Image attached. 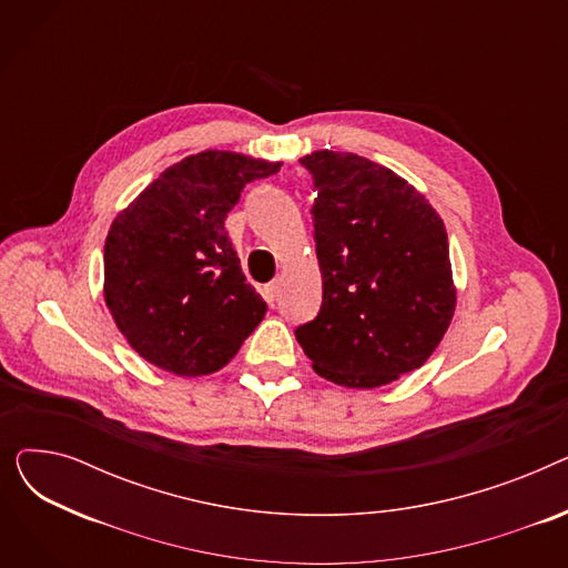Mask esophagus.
<instances>
[{
    "instance_id": "34e87169",
    "label": "esophagus",
    "mask_w": 568,
    "mask_h": 568,
    "mask_svg": "<svg viewBox=\"0 0 568 568\" xmlns=\"http://www.w3.org/2000/svg\"><path fill=\"white\" fill-rule=\"evenodd\" d=\"M278 292H281V285L278 283H268V285H264V290H262V294H264V300H266V304H276V300H278Z\"/></svg>"
}]
</instances>
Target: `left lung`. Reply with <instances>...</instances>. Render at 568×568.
Returning <instances> with one entry per match:
<instances>
[{
  "instance_id": "left-lung-1",
  "label": "left lung",
  "mask_w": 568,
  "mask_h": 568,
  "mask_svg": "<svg viewBox=\"0 0 568 568\" xmlns=\"http://www.w3.org/2000/svg\"><path fill=\"white\" fill-rule=\"evenodd\" d=\"M313 239L322 306L294 329L313 368L375 389L424 366L456 308L449 239L428 200L389 168L313 152Z\"/></svg>"
}]
</instances>
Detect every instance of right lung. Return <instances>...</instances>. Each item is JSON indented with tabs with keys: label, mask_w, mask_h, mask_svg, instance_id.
Returning <instances> with one entry per match:
<instances>
[{
	"label": "right lung",
	"mask_w": 568,
	"mask_h": 568,
	"mask_svg": "<svg viewBox=\"0 0 568 568\" xmlns=\"http://www.w3.org/2000/svg\"><path fill=\"white\" fill-rule=\"evenodd\" d=\"M281 163L202 152L168 168L105 239V304L131 347L174 375L221 371L266 313L225 219Z\"/></svg>",
	"instance_id": "1"
}]
</instances>
